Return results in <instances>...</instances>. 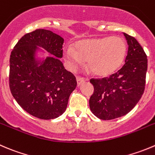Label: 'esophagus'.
I'll return each instance as SVG.
<instances>
[{
    "instance_id": "obj_1",
    "label": "esophagus",
    "mask_w": 155,
    "mask_h": 155,
    "mask_svg": "<svg viewBox=\"0 0 155 155\" xmlns=\"http://www.w3.org/2000/svg\"><path fill=\"white\" fill-rule=\"evenodd\" d=\"M76 80H77V85H78V86H79V85H81L82 83H84V82H85V79H84V78L79 77V76H78V77L76 78Z\"/></svg>"
}]
</instances>
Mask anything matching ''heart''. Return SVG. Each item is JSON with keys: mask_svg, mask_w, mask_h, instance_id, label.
Here are the masks:
<instances>
[{"mask_svg": "<svg viewBox=\"0 0 155 155\" xmlns=\"http://www.w3.org/2000/svg\"><path fill=\"white\" fill-rule=\"evenodd\" d=\"M127 52V45L118 36L82 40L76 48H64V58L70 70H76L87 61V67L98 76L110 74L121 64Z\"/></svg>", "mask_w": 155, "mask_h": 155, "instance_id": "b5f03b06", "label": "heart"}]
</instances>
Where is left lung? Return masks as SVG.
Masks as SVG:
<instances>
[{"label": "left lung", "mask_w": 155, "mask_h": 155, "mask_svg": "<svg viewBox=\"0 0 155 155\" xmlns=\"http://www.w3.org/2000/svg\"><path fill=\"white\" fill-rule=\"evenodd\" d=\"M128 44L125 64L109 77L91 79L94 93L89 107L97 118L116 119L128 114L139 102L145 86L148 59L137 40L124 32Z\"/></svg>", "instance_id": "8db88e82"}]
</instances>
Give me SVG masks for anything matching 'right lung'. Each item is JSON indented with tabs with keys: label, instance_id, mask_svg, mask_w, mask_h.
Wrapping results in <instances>:
<instances>
[{
	"label": "right lung",
	"instance_id": "1",
	"mask_svg": "<svg viewBox=\"0 0 155 155\" xmlns=\"http://www.w3.org/2000/svg\"><path fill=\"white\" fill-rule=\"evenodd\" d=\"M64 38L50 30L24 35L11 52L9 85L12 95L27 113L42 120L58 117L66 110L77 82L64 68ZM38 47L52 54L41 62L35 59Z\"/></svg>",
	"mask_w": 155,
	"mask_h": 155
}]
</instances>
